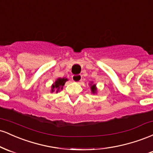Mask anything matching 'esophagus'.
Wrapping results in <instances>:
<instances>
[{
  "instance_id": "esophagus-1",
  "label": "esophagus",
  "mask_w": 153,
  "mask_h": 153,
  "mask_svg": "<svg viewBox=\"0 0 153 153\" xmlns=\"http://www.w3.org/2000/svg\"><path fill=\"white\" fill-rule=\"evenodd\" d=\"M72 80H73L74 82H79L80 80H82V76L80 75H75L72 76Z\"/></svg>"
}]
</instances>
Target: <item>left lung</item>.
I'll use <instances>...</instances> for the list:
<instances>
[{
  "instance_id": "1",
  "label": "left lung",
  "mask_w": 153,
  "mask_h": 153,
  "mask_svg": "<svg viewBox=\"0 0 153 153\" xmlns=\"http://www.w3.org/2000/svg\"><path fill=\"white\" fill-rule=\"evenodd\" d=\"M89 85H90L91 93H92L93 94H97V87H96V84H94V82L91 81L90 82V83H89Z\"/></svg>"
}]
</instances>
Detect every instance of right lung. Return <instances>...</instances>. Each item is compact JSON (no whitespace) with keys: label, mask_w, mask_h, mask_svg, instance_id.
<instances>
[{"label":"right lung","mask_w":153,"mask_h":153,"mask_svg":"<svg viewBox=\"0 0 153 153\" xmlns=\"http://www.w3.org/2000/svg\"><path fill=\"white\" fill-rule=\"evenodd\" d=\"M68 78H59L55 80V82L51 86V93H53L55 91L56 93H58L61 90H62L63 86L65 85V82L68 81Z\"/></svg>","instance_id":"1"}]
</instances>
